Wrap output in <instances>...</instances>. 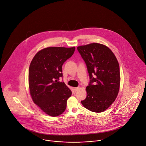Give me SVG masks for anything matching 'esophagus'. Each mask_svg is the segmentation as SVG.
Returning a JSON list of instances; mask_svg holds the SVG:
<instances>
[{"label":"esophagus","mask_w":146,"mask_h":146,"mask_svg":"<svg viewBox=\"0 0 146 146\" xmlns=\"http://www.w3.org/2000/svg\"><path fill=\"white\" fill-rule=\"evenodd\" d=\"M79 88H80L79 87H76V88H74V91H75L76 92H77V91H78Z\"/></svg>","instance_id":"esophagus-1"}]
</instances>
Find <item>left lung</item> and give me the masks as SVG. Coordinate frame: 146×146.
Segmentation results:
<instances>
[{
    "mask_svg": "<svg viewBox=\"0 0 146 146\" xmlns=\"http://www.w3.org/2000/svg\"><path fill=\"white\" fill-rule=\"evenodd\" d=\"M77 50L90 79L86 87L87 97L81 103L92 112H102L113 103L119 91L120 76L117 59L110 49L101 44L80 46Z\"/></svg>",
    "mask_w": 146,
    "mask_h": 146,
    "instance_id": "1",
    "label": "left lung"
}]
</instances>
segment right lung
I'll list each match as a JSON object with an SVG mask.
<instances>
[{
  "instance_id": "1",
  "label": "right lung",
  "mask_w": 146,
  "mask_h": 146,
  "mask_svg": "<svg viewBox=\"0 0 146 146\" xmlns=\"http://www.w3.org/2000/svg\"><path fill=\"white\" fill-rule=\"evenodd\" d=\"M75 47H49L39 51L29 68V83L33 101L44 113L57 116L65 111L72 91L64 82L62 65L74 54Z\"/></svg>"
}]
</instances>
